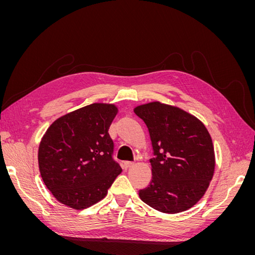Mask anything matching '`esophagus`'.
<instances>
[{"label": "esophagus", "mask_w": 255, "mask_h": 255, "mask_svg": "<svg viewBox=\"0 0 255 255\" xmlns=\"http://www.w3.org/2000/svg\"><path fill=\"white\" fill-rule=\"evenodd\" d=\"M134 166V163L133 161H125V164H123V167H125L126 169H128L130 167Z\"/></svg>", "instance_id": "1"}]
</instances>
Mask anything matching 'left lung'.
<instances>
[{
    "mask_svg": "<svg viewBox=\"0 0 255 255\" xmlns=\"http://www.w3.org/2000/svg\"><path fill=\"white\" fill-rule=\"evenodd\" d=\"M134 113L149 130L154 157L142 201L161 213L188 210L203 197L215 169L212 138L203 123L177 107L152 102Z\"/></svg>",
    "mask_w": 255,
    "mask_h": 255,
    "instance_id": "left-lung-1",
    "label": "left lung"
}]
</instances>
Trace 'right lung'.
<instances>
[{"label":"right lung","mask_w":255,"mask_h":255,"mask_svg":"<svg viewBox=\"0 0 255 255\" xmlns=\"http://www.w3.org/2000/svg\"><path fill=\"white\" fill-rule=\"evenodd\" d=\"M114 105L94 103L54 121L42 137L38 163L45 186L60 203L84 210L102 200L121 173L109 128Z\"/></svg>","instance_id":"right-lung-1"}]
</instances>
